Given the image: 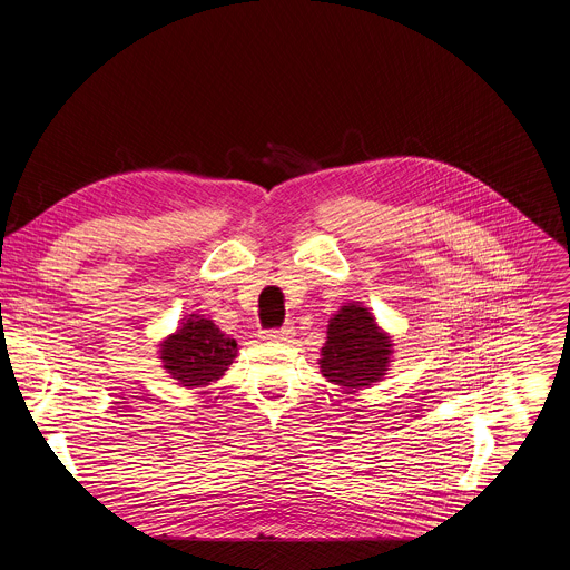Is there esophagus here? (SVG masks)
<instances>
[{
  "instance_id": "obj_1",
  "label": "esophagus",
  "mask_w": 570,
  "mask_h": 570,
  "mask_svg": "<svg viewBox=\"0 0 570 570\" xmlns=\"http://www.w3.org/2000/svg\"><path fill=\"white\" fill-rule=\"evenodd\" d=\"M293 338V327H282V330H268V332H262V341H268V343H286Z\"/></svg>"
}]
</instances>
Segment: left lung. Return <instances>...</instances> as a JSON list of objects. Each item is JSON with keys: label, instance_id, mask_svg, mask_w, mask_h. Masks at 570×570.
<instances>
[{"label": "left lung", "instance_id": "left-lung-1", "mask_svg": "<svg viewBox=\"0 0 570 570\" xmlns=\"http://www.w3.org/2000/svg\"><path fill=\"white\" fill-rule=\"evenodd\" d=\"M392 354V336L379 327L374 313L361 302H345L330 317L317 365L330 383L358 392L385 379Z\"/></svg>", "mask_w": 570, "mask_h": 570}]
</instances>
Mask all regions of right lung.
<instances>
[{"label": "right lung", "instance_id": "add662e5", "mask_svg": "<svg viewBox=\"0 0 570 570\" xmlns=\"http://www.w3.org/2000/svg\"><path fill=\"white\" fill-rule=\"evenodd\" d=\"M157 354L165 372L187 390L216 383L238 354V345L214 320L189 313L180 320L178 330L161 338Z\"/></svg>", "mask_w": 570, "mask_h": 570}]
</instances>
